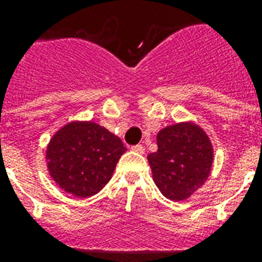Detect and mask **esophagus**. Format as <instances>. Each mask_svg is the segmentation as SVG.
<instances>
[{
	"mask_svg": "<svg viewBox=\"0 0 262 262\" xmlns=\"http://www.w3.org/2000/svg\"><path fill=\"white\" fill-rule=\"evenodd\" d=\"M130 149L133 152H136V154H144V151H145V148L141 145V144H137V145H133V147H130Z\"/></svg>",
	"mask_w": 262,
	"mask_h": 262,
	"instance_id": "34e87169",
	"label": "esophagus"
}]
</instances>
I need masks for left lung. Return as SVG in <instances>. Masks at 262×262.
<instances>
[{
    "instance_id": "8db88e82",
    "label": "left lung",
    "mask_w": 262,
    "mask_h": 262,
    "mask_svg": "<svg viewBox=\"0 0 262 262\" xmlns=\"http://www.w3.org/2000/svg\"><path fill=\"white\" fill-rule=\"evenodd\" d=\"M158 151L148 155L154 181L172 201L187 199L208 179L213 149L203 129L193 123H175L156 137Z\"/></svg>"
}]
</instances>
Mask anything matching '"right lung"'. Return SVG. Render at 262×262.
I'll return each instance as SVG.
<instances>
[{
	"instance_id": "add662e5",
	"label": "right lung",
	"mask_w": 262,
	"mask_h": 262,
	"mask_svg": "<svg viewBox=\"0 0 262 262\" xmlns=\"http://www.w3.org/2000/svg\"><path fill=\"white\" fill-rule=\"evenodd\" d=\"M126 152L122 141L95 122H71L59 129L46 151L51 178L68 193L87 199L106 186Z\"/></svg>"
}]
</instances>
